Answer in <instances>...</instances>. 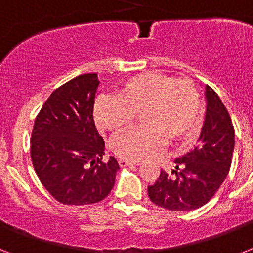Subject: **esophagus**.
Here are the masks:
<instances>
[{
	"label": "esophagus",
	"mask_w": 253,
	"mask_h": 253,
	"mask_svg": "<svg viewBox=\"0 0 253 253\" xmlns=\"http://www.w3.org/2000/svg\"><path fill=\"white\" fill-rule=\"evenodd\" d=\"M119 166L121 167H127V166H139V162H132V160H127V159H119L118 160Z\"/></svg>",
	"instance_id": "esophagus-1"
}]
</instances>
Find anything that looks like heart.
Returning <instances> with one entry per match:
<instances>
[{
	"instance_id": "1",
	"label": "heart",
	"mask_w": 253,
	"mask_h": 253,
	"mask_svg": "<svg viewBox=\"0 0 253 253\" xmlns=\"http://www.w3.org/2000/svg\"><path fill=\"white\" fill-rule=\"evenodd\" d=\"M139 117L142 127L115 136L110 150L119 158L143 160L164 146L197 136L202 119V101L194 83L163 72H146L121 85L115 97H101L93 109L101 131L121 132Z\"/></svg>"
}]
</instances>
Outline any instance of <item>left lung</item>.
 Returning a JSON list of instances; mask_svg holds the SVG:
<instances>
[{
	"label": "left lung",
	"instance_id": "left-lung-1",
	"mask_svg": "<svg viewBox=\"0 0 253 253\" xmlns=\"http://www.w3.org/2000/svg\"><path fill=\"white\" fill-rule=\"evenodd\" d=\"M206 115L198 146L174 160L172 174L162 170L148 196L155 205L172 211H190L204 206L230 172L235 146L231 117L219 95L206 86Z\"/></svg>",
	"mask_w": 253,
	"mask_h": 253
}]
</instances>
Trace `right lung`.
<instances>
[{"instance_id":"add662e5","label":"right lung","mask_w":253,"mask_h":253,"mask_svg":"<svg viewBox=\"0 0 253 253\" xmlns=\"http://www.w3.org/2000/svg\"><path fill=\"white\" fill-rule=\"evenodd\" d=\"M97 73L77 76L49 95L35 118L31 160L48 193L64 205L102 201L114 186L119 164L103 162L105 143L93 121Z\"/></svg>"}]
</instances>
